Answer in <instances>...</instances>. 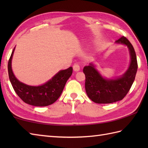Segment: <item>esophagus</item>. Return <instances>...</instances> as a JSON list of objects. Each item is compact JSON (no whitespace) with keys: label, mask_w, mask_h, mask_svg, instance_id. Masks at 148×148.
<instances>
[{"label":"esophagus","mask_w":148,"mask_h":148,"mask_svg":"<svg viewBox=\"0 0 148 148\" xmlns=\"http://www.w3.org/2000/svg\"><path fill=\"white\" fill-rule=\"evenodd\" d=\"M73 70L76 72L79 71L80 70V67H79V65L78 63H76V64H74L73 65Z\"/></svg>","instance_id":"34e87169"}]
</instances>
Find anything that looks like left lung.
Listing matches in <instances>:
<instances>
[{"label":"left lung","instance_id":"left-lung-1","mask_svg":"<svg viewBox=\"0 0 148 148\" xmlns=\"http://www.w3.org/2000/svg\"><path fill=\"white\" fill-rule=\"evenodd\" d=\"M116 43L127 46L130 51V66L122 76L116 79H105L93 64L83 69L86 94L93 102L97 103H110L122 100L129 92L136 77L138 65L133 46L124 36L116 40Z\"/></svg>","mask_w":148,"mask_h":148}]
</instances>
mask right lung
I'll return each mask as SVG.
<instances>
[{
	"instance_id": "obj_1",
	"label": "right lung",
	"mask_w": 148,
	"mask_h": 148,
	"mask_svg": "<svg viewBox=\"0 0 148 148\" xmlns=\"http://www.w3.org/2000/svg\"><path fill=\"white\" fill-rule=\"evenodd\" d=\"M14 48L8 62V74L9 80L18 97L28 104L34 106H47L57 100L62 93L69 78L72 74V67L59 71L51 79L42 85L33 86L18 81L12 72L11 60Z\"/></svg>"
}]
</instances>
